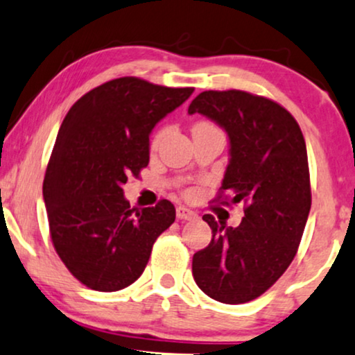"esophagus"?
Here are the masks:
<instances>
[{
    "label": "esophagus",
    "instance_id": "1",
    "mask_svg": "<svg viewBox=\"0 0 355 355\" xmlns=\"http://www.w3.org/2000/svg\"><path fill=\"white\" fill-rule=\"evenodd\" d=\"M177 217L180 218V220H191V218L197 217V214H195L193 210L187 209V207L178 205V207H177Z\"/></svg>",
    "mask_w": 355,
    "mask_h": 355
}]
</instances>
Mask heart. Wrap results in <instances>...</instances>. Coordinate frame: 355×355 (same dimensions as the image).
I'll return each mask as SVG.
<instances>
[{
	"label": "heart",
	"mask_w": 355,
	"mask_h": 355,
	"mask_svg": "<svg viewBox=\"0 0 355 355\" xmlns=\"http://www.w3.org/2000/svg\"><path fill=\"white\" fill-rule=\"evenodd\" d=\"M165 135V132H160V133H158V135L157 137H155V140H153V145H157L158 144V141H160L162 140V137H164Z\"/></svg>",
	"instance_id": "heart-1"
}]
</instances>
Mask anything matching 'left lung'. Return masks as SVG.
<instances>
[{
  "mask_svg": "<svg viewBox=\"0 0 355 355\" xmlns=\"http://www.w3.org/2000/svg\"><path fill=\"white\" fill-rule=\"evenodd\" d=\"M189 113L227 132L230 158L220 191L245 203L239 227L203 215L211 240L193 255L191 274L218 302H250L287 270L302 239L312 202L304 135L284 107L240 89L203 92Z\"/></svg>",
  "mask_w": 355,
  "mask_h": 355,
  "instance_id": "8db88e82",
  "label": "left lung"
}]
</instances>
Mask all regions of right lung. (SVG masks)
Listing matches in <instances>:
<instances>
[{"label": "right lung", "mask_w": 355, "mask_h": 355, "mask_svg": "<svg viewBox=\"0 0 355 355\" xmlns=\"http://www.w3.org/2000/svg\"><path fill=\"white\" fill-rule=\"evenodd\" d=\"M193 88L123 76L83 95L60 126L43 182L51 242L68 270L98 292L144 274L155 240L175 222L172 202L130 209L123 185L150 160V133Z\"/></svg>", "instance_id": "right-lung-1"}]
</instances>
